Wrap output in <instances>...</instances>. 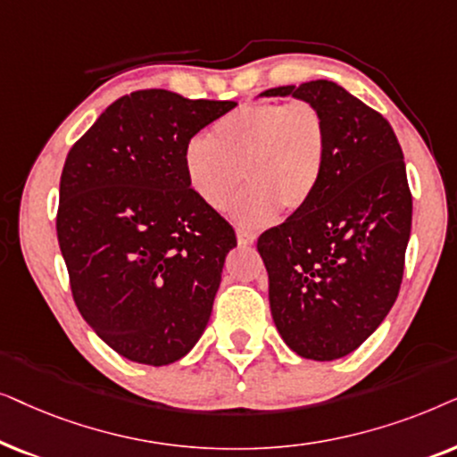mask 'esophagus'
<instances>
[{"label": "esophagus", "instance_id": "34e87169", "mask_svg": "<svg viewBox=\"0 0 457 457\" xmlns=\"http://www.w3.org/2000/svg\"><path fill=\"white\" fill-rule=\"evenodd\" d=\"M236 236H238V245L240 246H253L254 242H257V236L251 234V232H246V229H238V232H236Z\"/></svg>", "mask_w": 457, "mask_h": 457}]
</instances>
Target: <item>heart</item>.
<instances>
[{
  "label": "heart",
  "instance_id": "1",
  "mask_svg": "<svg viewBox=\"0 0 457 457\" xmlns=\"http://www.w3.org/2000/svg\"><path fill=\"white\" fill-rule=\"evenodd\" d=\"M326 120L312 102L245 104L212 125L209 139L194 137L184 169L194 194L223 211L242 186L248 190L232 215L242 228H263L278 211L295 215L318 190L326 161Z\"/></svg>",
  "mask_w": 457,
  "mask_h": 457
}]
</instances>
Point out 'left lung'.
Returning <instances> with one entry per match:
<instances>
[{"label":"left lung","mask_w":457,"mask_h":457,"mask_svg":"<svg viewBox=\"0 0 457 457\" xmlns=\"http://www.w3.org/2000/svg\"><path fill=\"white\" fill-rule=\"evenodd\" d=\"M320 108L328 145L315 196L257 248L279 337L296 355L334 361L372 337L397 301L411 232L403 152L388 120L338 83L267 89Z\"/></svg>","instance_id":"left-lung-1"}]
</instances>
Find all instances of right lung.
I'll return each instance as SVG.
<instances>
[{"label": "right lung", "instance_id": "add662e5", "mask_svg": "<svg viewBox=\"0 0 457 457\" xmlns=\"http://www.w3.org/2000/svg\"><path fill=\"white\" fill-rule=\"evenodd\" d=\"M236 102L119 97L72 145L56 232L83 320L125 360L169 366L209 324L234 228L187 184L184 152Z\"/></svg>", "mask_w": 457, "mask_h": 457}]
</instances>
